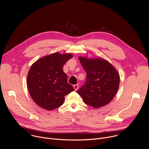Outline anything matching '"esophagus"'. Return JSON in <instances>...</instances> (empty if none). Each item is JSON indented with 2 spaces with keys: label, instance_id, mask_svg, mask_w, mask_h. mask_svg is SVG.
<instances>
[{
  "label": "esophagus",
  "instance_id": "esophagus-1",
  "mask_svg": "<svg viewBox=\"0 0 149 149\" xmlns=\"http://www.w3.org/2000/svg\"><path fill=\"white\" fill-rule=\"evenodd\" d=\"M78 87H79L78 84H75V85H74V90L75 91H77L78 89Z\"/></svg>",
  "mask_w": 149,
  "mask_h": 149
}]
</instances>
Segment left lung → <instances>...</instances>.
Listing matches in <instances>:
<instances>
[{
    "instance_id": "obj_1",
    "label": "left lung",
    "mask_w": 149,
    "mask_h": 149,
    "mask_svg": "<svg viewBox=\"0 0 149 149\" xmlns=\"http://www.w3.org/2000/svg\"><path fill=\"white\" fill-rule=\"evenodd\" d=\"M78 59L86 71L87 79L77 93L85 103L94 109L107 105L119 88L118 71L111 63L102 58L79 56Z\"/></svg>"
}]
</instances>
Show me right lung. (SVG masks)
I'll return each instance as SVG.
<instances>
[{
    "label": "right lung",
    "instance_id": "obj_1",
    "mask_svg": "<svg viewBox=\"0 0 149 149\" xmlns=\"http://www.w3.org/2000/svg\"><path fill=\"white\" fill-rule=\"evenodd\" d=\"M73 55L58 52L35 62L27 75V87L34 102L40 107L51 111L62 105L65 96L74 91L68 83L63 66Z\"/></svg>",
    "mask_w": 149,
    "mask_h": 149
}]
</instances>
